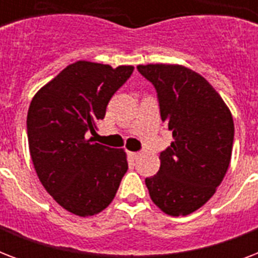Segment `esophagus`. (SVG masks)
Returning a JSON list of instances; mask_svg holds the SVG:
<instances>
[{
    "label": "esophagus",
    "mask_w": 258,
    "mask_h": 258,
    "mask_svg": "<svg viewBox=\"0 0 258 258\" xmlns=\"http://www.w3.org/2000/svg\"><path fill=\"white\" fill-rule=\"evenodd\" d=\"M128 155L133 158V159H137V158L141 155V153H138V151H128Z\"/></svg>",
    "instance_id": "1"
}]
</instances>
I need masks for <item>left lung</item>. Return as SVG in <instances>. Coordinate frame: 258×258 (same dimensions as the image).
Instances as JSON below:
<instances>
[{"label": "left lung", "instance_id": "1", "mask_svg": "<svg viewBox=\"0 0 258 258\" xmlns=\"http://www.w3.org/2000/svg\"><path fill=\"white\" fill-rule=\"evenodd\" d=\"M138 71L157 91L161 119L174 138L146 186L166 214L187 216L212 198L228 171L232 113L208 80L186 67L149 64Z\"/></svg>", "mask_w": 258, "mask_h": 258}]
</instances>
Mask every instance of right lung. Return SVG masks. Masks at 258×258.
Segmentation results:
<instances>
[{"label":"right lung","instance_id":"1","mask_svg":"<svg viewBox=\"0 0 258 258\" xmlns=\"http://www.w3.org/2000/svg\"><path fill=\"white\" fill-rule=\"evenodd\" d=\"M133 72L131 66L76 61L32 99L26 130L34 169L54 201L76 216L104 210L128 169L124 150L86 141V134H95Z\"/></svg>","mask_w":258,"mask_h":258}]
</instances>
